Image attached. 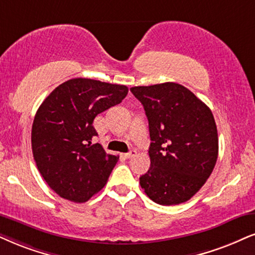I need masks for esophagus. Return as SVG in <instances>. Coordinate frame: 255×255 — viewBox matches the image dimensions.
<instances>
[{
    "label": "esophagus",
    "mask_w": 255,
    "mask_h": 255,
    "mask_svg": "<svg viewBox=\"0 0 255 255\" xmlns=\"http://www.w3.org/2000/svg\"><path fill=\"white\" fill-rule=\"evenodd\" d=\"M135 154H136V151H135L134 149H131V150L128 151V153H125L124 156L126 157V159H130V157H133Z\"/></svg>",
    "instance_id": "esophagus-1"
}]
</instances>
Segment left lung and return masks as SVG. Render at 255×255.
I'll return each instance as SVG.
<instances>
[{
	"label": "left lung",
	"instance_id": "1",
	"mask_svg": "<svg viewBox=\"0 0 255 255\" xmlns=\"http://www.w3.org/2000/svg\"><path fill=\"white\" fill-rule=\"evenodd\" d=\"M149 126L150 167L140 176L148 198L162 206L188 201L205 185L218 159L211 109L179 83L131 87Z\"/></svg>",
	"mask_w": 255,
	"mask_h": 255
}]
</instances>
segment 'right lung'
<instances>
[{
	"label": "right lung",
	"instance_id": "add662e5",
	"mask_svg": "<svg viewBox=\"0 0 255 255\" xmlns=\"http://www.w3.org/2000/svg\"><path fill=\"white\" fill-rule=\"evenodd\" d=\"M128 94L124 85L72 79L42 102L31 128V149L42 178L61 198L86 202L107 182L119 156L92 144L93 121Z\"/></svg>",
	"mask_w": 255,
	"mask_h": 255
}]
</instances>
